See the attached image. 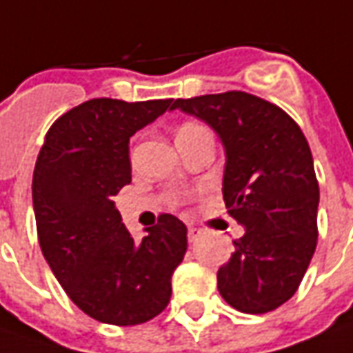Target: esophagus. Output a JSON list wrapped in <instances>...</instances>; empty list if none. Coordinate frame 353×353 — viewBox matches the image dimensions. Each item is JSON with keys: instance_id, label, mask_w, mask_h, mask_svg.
I'll return each mask as SVG.
<instances>
[{"instance_id": "34e87169", "label": "esophagus", "mask_w": 353, "mask_h": 353, "mask_svg": "<svg viewBox=\"0 0 353 353\" xmlns=\"http://www.w3.org/2000/svg\"><path fill=\"white\" fill-rule=\"evenodd\" d=\"M201 236H203V232H201L199 228H189V230H187V239H189V243H195V241H199Z\"/></svg>"}]
</instances>
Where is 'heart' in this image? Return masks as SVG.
Here are the masks:
<instances>
[{
  "mask_svg": "<svg viewBox=\"0 0 353 353\" xmlns=\"http://www.w3.org/2000/svg\"><path fill=\"white\" fill-rule=\"evenodd\" d=\"M195 127H199V125H195V123H187V125L181 127L179 131H187V129H195Z\"/></svg>",
  "mask_w": 353,
  "mask_h": 353,
  "instance_id": "b5f03b06",
  "label": "heart"
}]
</instances>
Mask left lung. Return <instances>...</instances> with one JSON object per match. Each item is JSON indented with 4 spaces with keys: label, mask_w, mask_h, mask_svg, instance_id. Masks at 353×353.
I'll use <instances>...</instances> for the list:
<instances>
[{
    "label": "left lung",
    "mask_w": 353,
    "mask_h": 353,
    "mask_svg": "<svg viewBox=\"0 0 353 353\" xmlns=\"http://www.w3.org/2000/svg\"><path fill=\"white\" fill-rule=\"evenodd\" d=\"M172 110L199 117L220 137L224 203L245 228L218 268L220 296L251 315L280 307L317 247L319 183L307 139L284 110L239 90L177 98Z\"/></svg>",
    "instance_id": "obj_1"
}]
</instances>
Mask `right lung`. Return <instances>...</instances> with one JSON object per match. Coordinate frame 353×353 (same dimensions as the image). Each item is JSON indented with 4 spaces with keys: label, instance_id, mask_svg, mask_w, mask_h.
<instances>
[{
    "label": "right lung",
    "instance_id": "obj_1",
    "mask_svg": "<svg viewBox=\"0 0 353 353\" xmlns=\"http://www.w3.org/2000/svg\"><path fill=\"white\" fill-rule=\"evenodd\" d=\"M170 106V98L83 102L50 127L36 160L40 249L71 301L106 325L131 327L162 313L187 251L179 218L162 214L135 241L114 203L131 183L129 139Z\"/></svg>",
    "mask_w": 353,
    "mask_h": 353
}]
</instances>
